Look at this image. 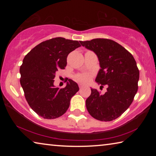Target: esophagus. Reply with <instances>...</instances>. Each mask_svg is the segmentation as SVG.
Wrapping results in <instances>:
<instances>
[{"instance_id":"obj_1","label":"esophagus","mask_w":156,"mask_h":156,"mask_svg":"<svg viewBox=\"0 0 156 156\" xmlns=\"http://www.w3.org/2000/svg\"><path fill=\"white\" fill-rule=\"evenodd\" d=\"M78 85H79V87H80V88H82V87H84L83 84H80V83Z\"/></svg>"}]
</instances>
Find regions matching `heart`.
Masks as SVG:
<instances>
[{"mask_svg":"<svg viewBox=\"0 0 156 156\" xmlns=\"http://www.w3.org/2000/svg\"><path fill=\"white\" fill-rule=\"evenodd\" d=\"M89 78L90 76L87 73H82V74H79L76 76V79L81 83H86L89 80Z\"/></svg>","mask_w":156,"mask_h":156,"instance_id":"heart-1","label":"heart"}]
</instances>
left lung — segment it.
<instances>
[{"label":"left lung","mask_w":156,"mask_h":156,"mask_svg":"<svg viewBox=\"0 0 156 156\" xmlns=\"http://www.w3.org/2000/svg\"><path fill=\"white\" fill-rule=\"evenodd\" d=\"M80 43L98 58L100 69L96 82L107 85L103 95L91 88V94L86 100L87 109L96 120H115L128 109L138 91L139 70L136 60L125 48L109 39L96 38Z\"/></svg>","instance_id":"left-lung-1"}]
</instances>
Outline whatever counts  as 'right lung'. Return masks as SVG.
<instances>
[{
    "mask_svg": "<svg viewBox=\"0 0 156 156\" xmlns=\"http://www.w3.org/2000/svg\"><path fill=\"white\" fill-rule=\"evenodd\" d=\"M80 47L77 41L62 37L42 42L25 56L20 66V84L29 105L38 115L54 119L67 112L71 98L79 90L71 79L65 88L56 87L54 78L67 65L68 54Z\"/></svg>",
    "mask_w": 156,
    "mask_h": 156,
    "instance_id": "obj_1",
    "label": "right lung"
}]
</instances>
